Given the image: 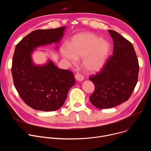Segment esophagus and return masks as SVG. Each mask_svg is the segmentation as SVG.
Returning a JSON list of instances; mask_svg holds the SVG:
<instances>
[{
	"label": "esophagus",
	"mask_w": 151,
	"mask_h": 151,
	"mask_svg": "<svg viewBox=\"0 0 151 151\" xmlns=\"http://www.w3.org/2000/svg\"><path fill=\"white\" fill-rule=\"evenodd\" d=\"M75 78L76 80H78L79 81H82L83 80L84 77L82 74H81L80 73H76L75 75Z\"/></svg>",
	"instance_id": "esophagus-1"
}]
</instances>
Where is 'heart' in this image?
I'll return each instance as SVG.
<instances>
[{"mask_svg":"<svg viewBox=\"0 0 151 151\" xmlns=\"http://www.w3.org/2000/svg\"><path fill=\"white\" fill-rule=\"evenodd\" d=\"M110 51V45L106 40L96 35L85 32L73 36L69 47L63 45V56L72 63L82 59V66L90 73L100 70L106 63Z\"/></svg>","mask_w":151,"mask_h":151,"instance_id":"obj_1","label":"heart"}]
</instances>
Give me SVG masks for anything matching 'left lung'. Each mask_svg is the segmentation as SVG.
I'll return each instance as SVG.
<instances>
[{
    "label": "left lung",
    "instance_id": "obj_1",
    "mask_svg": "<svg viewBox=\"0 0 151 151\" xmlns=\"http://www.w3.org/2000/svg\"><path fill=\"white\" fill-rule=\"evenodd\" d=\"M108 32L114 40L113 55L100 72L89 77L95 86L90 100L99 109L111 108L128 100L137 84L139 70L132 43L114 30Z\"/></svg>",
    "mask_w": 151,
    "mask_h": 151
}]
</instances>
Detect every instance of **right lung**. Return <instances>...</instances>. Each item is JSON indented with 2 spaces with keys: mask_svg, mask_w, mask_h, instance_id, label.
Listing matches in <instances>:
<instances>
[{
  "mask_svg": "<svg viewBox=\"0 0 151 151\" xmlns=\"http://www.w3.org/2000/svg\"><path fill=\"white\" fill-rule=\"evenodd\" d=\"M66 27L32 32L17 44L12 63V75L20 97L32 108L54 111L65 101L69 89L75 83L73 73L60 69L50 61L43 66H34L33 50L59 42Z\"/></svg>",
  "mask_w": 151,
  "mask_h": 151,
  "instance_id": "add662e5",
  "label": "right lung"
}]
</instances>
